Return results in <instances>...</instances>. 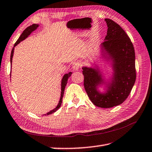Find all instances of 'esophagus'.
Masks as SVG:
<instances>
[{
  "instance_id": "esophagus-1",
  "label": "esophagus",
  "mask_w": 152,
  "mask_h": 152,
  "mask_svg": "<svg viewBox=\"0 0 152 152\" xmlns=\"http://www.w3.org/2000/svg\"><path fill=\"white\" fill-rule=\"evenodd\" d=\"M72 70L74 71L78 70L79 68H80V63L78 62V61H74V62L72 64Z\"/></svg>"
}]
</instances>
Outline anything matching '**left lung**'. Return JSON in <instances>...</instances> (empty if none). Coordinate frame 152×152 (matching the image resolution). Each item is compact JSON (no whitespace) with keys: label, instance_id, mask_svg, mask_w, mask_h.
<instances>
[{"label":"left lung","instance_id":"left-lung-1","mask_svg":"<svg viewBox=\"0 0 152 152\" xmlns=\"http://www.w3.org/2000/svg\"><path fill=\"white\" fill-rule=\"evenodd\" d=\"M108 29L101 43L100 58L110 62L111 72L107 78L99 66H83L84 86L95 106L110 108L123 103L134 85L135 56L133 43L121 27L105 19ZM103 90L101 91V88Z\"/></svg>","mask_w":152,"mask_h":152}]
</instances>
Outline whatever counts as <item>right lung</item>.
<instances>
[{
	"mask_svg": "<svg viewBox=\"0 0 152 152\" xmlns=\"http://www.w3.org/2000/svg\"><path fill=\"white\" fill-rule=\"evenodd\" d=\"M37 27H39V25H38V24H33L32 25H31V26H29L27 28H26V29H25L23 31V32L22 33V34L20 35L19 39H17V42L15 43L14 47H13V48H12V50L11 51V67H12V57H13L15 48L16 47V46L18 44H19V43L20 42H22V41L25 40V39H26V38L29 37V36L31 34V33L33 31H35L36 29H37ZM72 74V72H69L68 74H65L63 76L62 78H61V94H60V101H59L58 104L53 110H50V111H49L48 113H46V114H45V115H48L52 114L53 113H55L56 110H58L60 108L61 102H62V99H63V96H64V90H65V87H66V84H67V82H68V80L69 78V77L71 76Z\"/></svg>",
	"mask_w": 152,
	"mask_h": 152,
	"instance_id": "obj_1",
	"label": "right lung"
}]
</instances>
